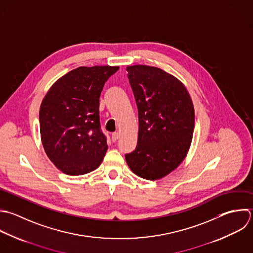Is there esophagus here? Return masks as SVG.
Here are the masks:
<instances>
[{
    "label": "esophagus",
    "mask_w": 253,
    "mask_h": 253,
    "mask_svg": "<svg viewBox=\"0 0 253 253\" xmlns=\"http://www.w3.org/2000/svg\"><path fill=\"white\" fill-rule=\"evenodd\" d=\"M119 137H120L119 133H118V132H115V133L112 134V137H111V138H112V141H113V142H116V141L119 139Z\"/></svg>",
    "instance_id": "1"
}]
</instances>
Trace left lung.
<instances>
[{
    "instance_id": "left-lung-1",
    "label": "left lung",
    "mask_w": 253,
    "mask_h": 253,
    "mask_svg": "<svg viewBox=\"0 0 253 253\" xmlns=\"http://www.w3.org/2000/svg\"><path fill=\"white\" fill-rule=\"evenodd\" d=\"M139 114L135 151L125 155L130 169L158 180L185 159L192 142L195 114L185 85L164 70L134 65L126 68Z\"/></svg>"
}]
</instances>
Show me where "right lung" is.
Masks as SVG:
<instances>
[{
    "mask_svg": "<svg viewBox=\"0 0 253 253\" xmlns=\"http://www.w3.org/2000/svg\"><path fill=\"white\" fill-rule=\"evenodd\" d=\"M118 66L79 67L57 80L39 110L44 151L57 169L68 175L96 169L107 151L100 130L99 96Z\"/></svg>",
    "mask_w": 253,
    "mask_h": 253,
    "instance_id": "right-lung-1",
    "label": "right lung"
}]
</instances>
